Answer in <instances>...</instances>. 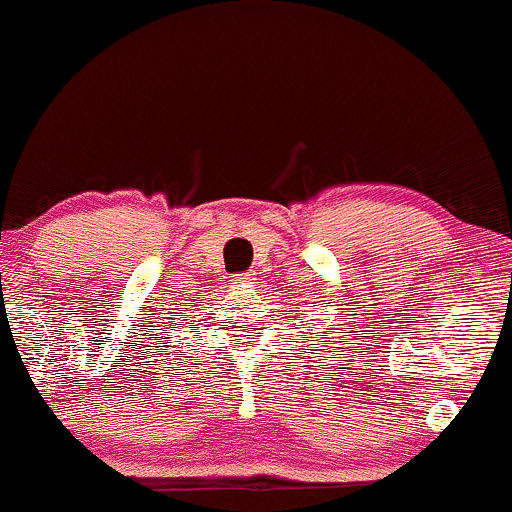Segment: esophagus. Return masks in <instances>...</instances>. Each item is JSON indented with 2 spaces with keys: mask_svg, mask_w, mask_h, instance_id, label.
<instances>
[{
  "mask_svg": "<svg viewBox=\"0 0 512 512\" xmlns=\"http://www.w3.org/2000/svg\"><path fill=\"white\" fill-rule=\"evenodd\" d=\"M252 281H255V274H252V271H248V274H238L236 276V286L238 288H250Z\"/></svg>",
  "mask_w": 512,
  "mask_h": 512,
  "instance_id": "obj_1",
  "label": "esophagus"
}]
</instances>
